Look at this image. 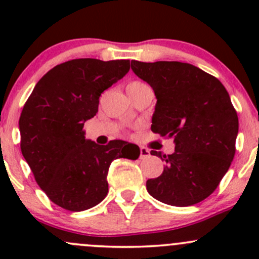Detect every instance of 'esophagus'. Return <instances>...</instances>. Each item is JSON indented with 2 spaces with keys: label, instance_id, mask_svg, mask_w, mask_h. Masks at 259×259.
<instances>
[{
  "label": "esophagus",
  "instance_id": "1",
  "mask_svg": "<svg viewBox=\"0 0 259 259\" xmlns=\"http://www.w3.org/2000/svg\"><path fill=\"white\" fill-rule=\"evenodd\" d=\"M149 156H150V151H149V149L142 146V148H140V159L149 158Z\"/></svg>",
  "mask_w": 259,
  "mask_h": 259
}]
</instances>
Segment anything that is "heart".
<instances>
[{
	"instance_id": "obj_1",
	"label": "heart",
	"mask_w": 259,
	"mask_h": 259,
	"mask_svg": "<svg viewBox=\"0 0 259 259\" xmlns=\"http://www.w3.org/2000/svg\"><path fill=\"white\" fill-rule=\"evenodd\" d=\"M139 85H143V83L139 82V81H134V82H130L129 85H127V89H129V88H135V86H139Z\"/></svg>"
}]
</instances>
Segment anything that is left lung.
<instances>
[{"mask_svg": "<svg viewBox=\"0 0 259 259\" xmlns=\"http://www.w3.org/2000/svg\"><path fill=\"white\" fill-rule=\"evenodd\" d=\"M132 70L158 99L151 132L176 143L170 155L150 151L166 164L160 177L146 182V190L174 207L202 202L217 189L236 154L238 116L228 91L187 62L133 60Z\"/></svg>", "mask_w": 259, "mask_h": 259, "instance_id": "obj_1", "label": "left lung"}]
</instances>
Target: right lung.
<instances>
[{"instance_id": "1", "label": "right lung", "mask_w": 259, "mask_h": 259, "mask_svg": "<svg viewBox=\"0 0 259 259\" xmlns=\"http://www.w3.org/2000/svg\"><path fill=\"white\" fill-rule=\"evenodd\" d=\"M130 69L129 60L75 59L46 72L21 113V151L51 202L70 211L90 209L109 192L111 161L139 158V146L122 140L98 145L85 139L86 120L99 98Z\"/></svg>"}]
</instances>
